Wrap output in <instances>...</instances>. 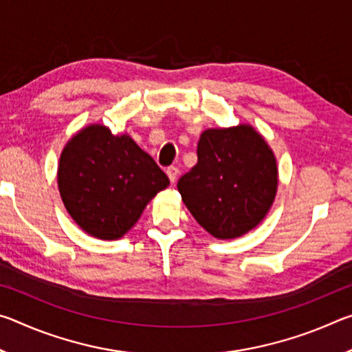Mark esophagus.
Here are the masks:
<instances>
[{"label":"esophagus","instance_id":"34e87169","mask_svg":"<svg viewBox=\"0 0 352 352\" xmlns=\"http://www.w3.org/2000/svg\"><path fill=\"white\" fill-rule=\"evenodd\" d=\"M168 177H169V180H170V183H175L177 182V178H178V174H180V170H178V168H175V166H170V168H168Z\"/></svg>","mask_w":352,"mask_h":352}]
</instances>
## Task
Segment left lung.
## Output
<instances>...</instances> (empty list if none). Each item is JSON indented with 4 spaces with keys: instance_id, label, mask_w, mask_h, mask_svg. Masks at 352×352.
<instances>
[{
    "instance_id": "obj_1",
    "label": "left lung",
    "mask_w": 352,
    "mask_h": 352,
    "mask_svg": "<svg viewBox=\"0 0 352 352\" xmlns=\"http://www.w3.org/2000/svg\"><path fill=\"white\" fill-rule=\"evenodd\" d=\"M197 158L177 188L200 226L217 239H234L259 225L278 189L275 153L262 135L248 124L208 129Z\"/></svg>"
}]
</instances>
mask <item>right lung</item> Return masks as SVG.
<instances>
[{"label": "right lung", "mask_w": 352, "mask_h": 352, "mask_svg": "<svg viewBox=\"0 0 352 352\" xmlns=\"http://www.w3.org/2000/svg\"><path fill=\"white\" fill-rule=\"evenodd\" d=\"M57 183L74 222L93 237L115 241L138 222L169 178L129 135L91 124L63 147Z\"/></svg>", "instance_id": "1"}]
</instances>
